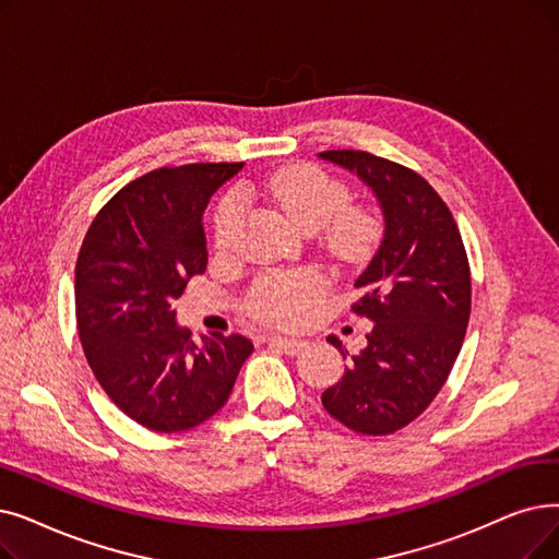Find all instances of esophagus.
I'll return each mask as SVG.
<instances>
[{"label":"esophagus","mask_w":559,"mask_h":559,"mask_svg":"<svg viewBox=\"0 0 559 559\" xmlns=\"http://www.w3.org/2000/svg\"><path fill=\"white\" fill-rule=\"evenodd\" d=\"M270 345L276 347V349H281V352H285L287 356H295V354H299V352L306 347L304 340L278 335V333H272V335H270Z\"/></svg>","instance_id":"1"}]
</instances>
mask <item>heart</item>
<instances>
[{"label":"heart","mask_w":559,"mask_h":559,"mask_svg":"<svg viewBox=\"0 0 559 559\" xmlns=\"http://www.w3.org/2000/svg\"><path fill=\"white\" fill-rule=\"evenodd\" d=\"M245 197H258L278 207L301 230L314 233L331 223V241L340 253H358L366 249L377 230L374 216L368 210L345 207L349 201L347 187L308 164H289L276 171L241 185ZM241 224V199L230 191L214 214L216 247H228ZM324 293V281L318 274H276L262 278L249 301L258 318L295 324L301 314Z\"/></svg>","instance_id":"b5f03b06"}]
</instances>
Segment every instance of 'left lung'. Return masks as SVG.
Wrapping results in <instances>:
<instances>
[{
    "label": "left lung",
    "mask_w": 559,
    "mask_h": 559,
    "mask_svg": "<svg viewBox=\"0 0 559 559\" xmlns=\"http://www.w3.org/2000/svg\"><path fill=\"white\" fill-rule=\"evenodd\" d=\"M370 187L383 214V237L354 287L352 310L374 322L368 345L349 358L343 379L322 393L345 427L383 436L416 420L443 388L471 318V270L454 216L411 168L362 151H326ZM347 352L335 335L326 337Z\"/></svg>",
    "instance_id": "8db88e82"
}]
</instances>
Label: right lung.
Segmentation results:
<instances>
[{"instance_id":"add662e5","label":"right lung","mask_w":559,"mask_h":559,"mask_svg":"<svg viewBox=\"0 0 559 559\" xmlns=\"http://www.w3.org/2000/svg\"><path fill=\"white\" fill-rule=\"evenodd\" d=\"M241 162L164 166L120 189L95 216L75 266L82 349L109 400L159 433L219 411L253 343L176 324L174 301L207 266L203 212Z\"/></svg>"}]
</instances>
